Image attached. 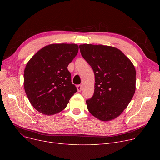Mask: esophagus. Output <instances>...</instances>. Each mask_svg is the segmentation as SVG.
Listing matches in <instances>:
<instances>
[{
	"mask_svg": "<svg viewBox=\"0 0 160 160\" xmlns=\"http://www.w3.org/2000/svg\"><path fill=\"white\" fill-rule=\"evenodd\" d=\"M82 89V85H78L77 86V90L78 92H80Z\"/></svg>",
	"mask_w": 160,
	"mask_h": 160,
	"instance_id": "esophagus-1",
	"label": "esophagus"
}]
</instances>
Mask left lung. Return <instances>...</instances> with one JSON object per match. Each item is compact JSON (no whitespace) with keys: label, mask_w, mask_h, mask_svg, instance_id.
I'll list each match as a JSON object with an SVG mask.
<instances>
[{"label":"left lung","mask_w":160,"mask_h":160,"mask_svg":"<svg viewBox=\"0 0 160 160\" xmlns=\"http://www.w3.org/2000/svg\"><path fill=\"white\" fill-rule=\"evenodd\" d=\"M79 47L95 74L94 94L86 100L88 110L100 121H111L123 112L135 93V67L117 48L91 44Z\"/></svg>","instance_id":"8db88e82"}]
</instances>
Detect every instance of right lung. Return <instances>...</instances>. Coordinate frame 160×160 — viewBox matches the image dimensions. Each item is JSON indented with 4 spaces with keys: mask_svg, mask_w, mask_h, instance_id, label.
<instances>
[{
    "mask_svg": "<svg viewBox=\"0 0 160 160\" xmlns=\"http://www.w3.org/2000/svg\"><path fill=\"white\" fill-rule=\"evenodd\" d=\"M78 52L77 44H50L28 61L24 71V88L37 111L50 115L66 108L77 91L67 67Z\"/></svg>",
    "mask_w": 160,
    "mask_h": 160,
    "instance_id": "add662e5",
    "label": "right lung"
}]
</instances>
